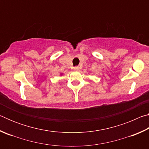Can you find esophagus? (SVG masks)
Returning <instances> with one entry per match:
<instances>
[{"mask_svg":"<svg viewBox=\"0 0 149 149\" xmlns=\"http://www.w3.org/2000/svg\"><path fill=\"white\" fill-rule=\"evenodd\" d=\"M75 70H78V69H79V68H78V66H75L74 68Z\"/></svg>","mask_w":149,"mask_h":149,"instance_id":"esophagus-1","label":"esophagus"}]
</instances>
